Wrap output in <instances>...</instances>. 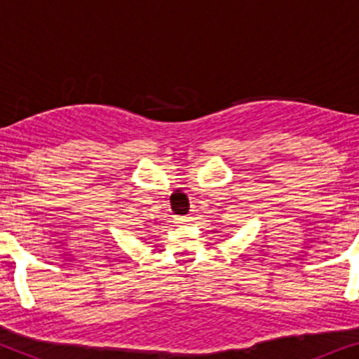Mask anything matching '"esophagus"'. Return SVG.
<instances>
[{
	"instance_id": "obj_1",
	"label": "esophagus",
	"mask_w": 359,
	"mask_h": 359,
	"mask_svg": "<svg viewBox=\"0 0 359 359\" xmlns=\"http://www.w3.org/2000/svg\"><path fill=\"white\" fill-rule=\"evenodd\" d=\"M175 222L177 224H185V222H189V217L187 216H177Z\"/></svg>"
}]
</instances>
